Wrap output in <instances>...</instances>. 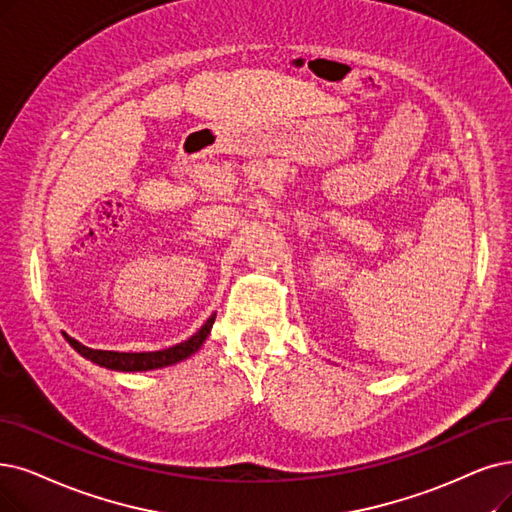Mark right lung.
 Segmentation results:
<instances>
[{
    "mask_svg": "<svg viewBox=\"0 0 512 512\" xmlns=\"http://www.w3.org/2000/svg\"><path fill=\"white\" fill-rule=\"evenodd\" d=\"M216 315H212L206 323L201 325V330L195 332L189 340L180 342L176 346H170V349L163 351H153V353H117V351H96V349H88L81 342H77L75 338L67 336V342L73 346V349L102 367H109V370H117V372H147V370H157V367H168L174 365L178 361H185L187 357H191L193 353H197L201 349V344L206 342L212 325H214Z\"/></svg>",
    "mask_w": 512,
    "mask_h": 512,
    "instance_id": "1",
    "label": "right lung"
}]
</instances>
